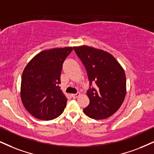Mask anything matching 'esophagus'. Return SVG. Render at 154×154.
Instances as JSON below:
<instances>
[{"label":"esophagus","mask_w":154,"mask_h":154,"mask_svg":"<svg viewBox=\"0 0 154 154\" xmlns=\"http://www.w3.org/2000/svg\"><path fill=\"white\" fill-rule=\"evenodd\" d=\"M81 96V94L80 93H77V94H72V96H73V98H77L79 96Z\"/></svg>","instance_id":"34e87169"}]
</instances>
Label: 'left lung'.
I'll list each match as a JSON object with an SVG mask.
<instances>
[{
	"label": "left lung",
	"mask_w": 154,
	"mask_h": 154,
	"mask_svg": "<svg viewBox=\"0 0 154 154\" xmlns=\"http://www.w3.org/2000/svg\"><path fill=\"white\" fill-rule=\"evenodd\" d=\"M73 48L86 67L90 85L95 82L97 86L87 91L90 103L83 112L96 120L111 116L122 105L126 95L123 67L110 53L102 49L86 45Z\"/></svg>",
	"instance_id": "1"
}]
</instances>
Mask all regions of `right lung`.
<instances>
[{
	"mask_svg": "<svg viewBox=\"0 0 154 154\" xmlns=\"http://www.w3.org/2000/svg\"><path fill=\"white\" fill-rule=\"evenodd\" d=\"M73 48L44 50L28 63L23 72L20 98L25 109L40 120L57 118L65 109L67 98L60 88L63 63Z\"/></svg>",
	"mask_w": 154,
	"mask_h": 154,
	"instance_id": "obj_1",
	"label": "right lung"
}]
</instances>
